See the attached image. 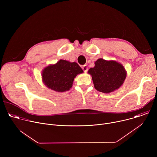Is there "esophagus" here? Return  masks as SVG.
I'll list each match as a JSON object with an SVG mask.
<instances>
[{
  "label": "esophagus",
  "mask_w": 157,
  "mask_h": 157,
  "mask_svg": "<svg viewBox=\"0 0 157 157\" xmlns=\"http://www.w3.org/2000/svg\"><path fill=\"white\" fill-rule=\"evenodd\" d=\"M82 70L84 71V73H86V72L87 71V70H88V68H87V65H84V66L82 67Z\"/></svg>",
  "instance_id": "1"
}]
</instances>
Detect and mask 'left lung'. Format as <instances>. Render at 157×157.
Instances as JSON below:
<instances>
[{
  "instance_id": "obj_1",
  "label": "left lung",
  "mask_w": 157,
  "mask_h": 157,
  "mask_svg": "<svg viewBox=\"0 0 157 157\" xmlns=\"http://www.w3.org/2000/svg\"><path fill=\"white\" fill-rule=\"evenodd\" d=\"M96 90L109 93L119 89L126 78L124 66L115 61H106L102 58L95 62V66L88 71Z\"/></svg>"
}]
</instances>
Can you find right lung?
Listing matches in <instances>:
<instances>
[{
	"instance_id": "1",
	"label": "right lung",
	"mask_w": 157,
	"mask_h": 157,
	"mask_svg": "<svg viewBox=\"0 0 157 157\" xmlns=\"http://www.w3.org/2000/svg\"><path fill=\"white\" fill-rule=\"evenodd\" d=\"M83 73L78 63L60 59L56 64L50 65L43 70V82L50 89L58 92L70 90L75 78Z\"/></svg>"
}]
</instances>
